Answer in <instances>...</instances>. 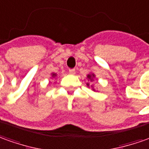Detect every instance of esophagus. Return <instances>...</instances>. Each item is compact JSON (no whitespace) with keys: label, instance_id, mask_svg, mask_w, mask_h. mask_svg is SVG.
<instances>
[{"label":"esophagus","instance_id":"obj_1","mask_svg":"<svg viewBox=\"0 0 149 149\" xmlns=\"http://www.w3.org/2000/svg\"><path fill=\"white\" fill-rule=\"evenodd\" d=\"M69 73L70 74H75V70L74 69H70V70H69Z\"/></svg>","mask_w":149,"mask_h":149}]
</instances>
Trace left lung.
<instances>
[{
	"label": "left lung",
	"instance_id": "obj_1",
	"mask_svg": "<svg viewBox=\"0 0 149 149\" xmlns=\"http://www.w3.org/2000/svg\"><path fill=\"white\" fill-rule=\"evenodd\" d=\"M95 74H93V73H91V74H88V75H87V78H88V80H90L91 81V82H92V81L94 80V78H95ZM89 83H87V86H88V87H89ZM91 87H92V90H93V91H94V92H95V91H96V90H95V88H93V86H91Z\"/></svg>",
	"mask_w": 149,
	"mask_h": 149
}]
</instances>
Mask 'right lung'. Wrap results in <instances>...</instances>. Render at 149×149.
Here are the masks:
<instances>
[{"instance_id":"right-lung-1","label":"right lung","mask_w":149,"mask_h":149,"mask_svg":"<svg viewBox=\"0 0 149 149\" xmlns=\"http://www.w3.org/2000/svg\"><path fill=\"white\" fill-rule=\"evenodd\" d=\"M51 74H52V78H55V77L57 76V74L56 73H52Z\"/></svg>"}]
</instances>
